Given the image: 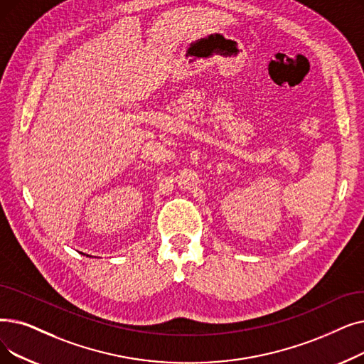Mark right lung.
<instances>
[{"mask_svg": "<svg viewBox=\"0 0 364 364\" xmlns=\"http://www.w3.org/2000/svg\"><path fill=\"white\" fill-rule=\"evenodd\" d=\"M80 255H83V256H85V252H80ZM86 256H87V257H92V256H89V255H86Z\"/></svg>", "mask_w": 364, "mask_h": 364, "instance_id": "right-lung-1", "label": "right lung"}]
</instances>
